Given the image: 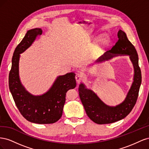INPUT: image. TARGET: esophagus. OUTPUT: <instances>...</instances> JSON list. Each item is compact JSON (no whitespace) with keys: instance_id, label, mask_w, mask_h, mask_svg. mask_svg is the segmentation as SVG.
<instances>
[{"instance_id":"esophagus-1","label":"esophagus","mask_w":149,"mask_h":149,"mask_svg":"<svg viewBox=\"0 0 149 149\" xmlns=\"http://www.w3.org/2000/svg\"><path fill=\"white\" fill-rule=\"evenodd\" d=\"M75 78H76V83H77L78 84H79L81 82V81L82 80V75L81 74H78V73L76 74Z\"/></svg>"}]
</instances>
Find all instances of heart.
Instances as JSON below:
<instances>
[{
  "instance_id": "heart-1",
  "label": "heart",
  "mask_w": 149,
  "mask_h": 149,
  "mask_svg": "<svg viewBox=\"0 0 149 149\" xmlns=\"http://www.w3.org/2000/svg\"><path fill=\"white\" fill-rule=\"evenodd\" d=\"M106 41H107V37H106V36L104 35L99 38L98 41H97V43L99 45H104L106 43Z\"/></svg>"
}]
</instances>
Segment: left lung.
I'll return each mask as SVG.
<instances>
[{"instance_id":"obj_1","label":"left lung","mask_w":149,"mask_h":149,"mask_svg":"<svg viewBox=\"0 0 149 149\" xmlns=\"http://www.w3.org/2000/svg\"><path fill=\"white\" fill-rule=\"evenodd\" d=\"M118 36L119 40L115 45L104 53L94 63H101L118 56H129L134 67V77L125 100L114 106L107 105L92 89L87 88L83 83L79 86V95L86 112L90 119L98 124L113 123L125 118L136 104L142 82L141 71L139 66V58L136 48L124 31L119 30Z\"/></svg>"}]
</instances>
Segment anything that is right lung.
<instances>
[{"instance_id": "1", "label": "right lung", "mask_w": 149, "mask_h": 149, "mask_svg": "<svg viewBox=\"0 0 149 149\" xmlns=\"http://www.w3.org/2000/svg\"><path fill=\"white\" fill-rule=\"evenodd\" d=\"M42 31L40 28L27 31L13 53L8 77L10 91L21 114L31 123L39 124H53L61 118L66 92L76 86L73 72L57 76L48 91L40 95L31 94L22 84L19 76L20 54L31 46Z\"/></svg>"}]
</instances>
